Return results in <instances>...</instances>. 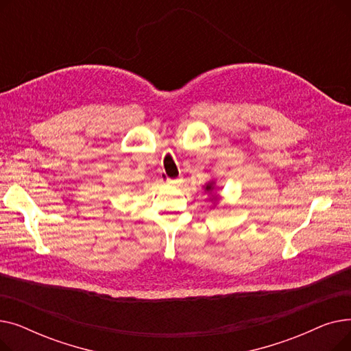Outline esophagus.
<instances>
[{
    "label": "esophagus",
    "instance_id": "obj_1",
    "mask_svg": "<svg viewBox=\"0 0 351 351\" xmlns=\"http://www.w3.org/2000/svg\"><path fill=\"white\" fill-rule=\"evenodd\" d=\"M182 182V179H166V183H168L169 186H176V185H179V183Z\"/></svg>",
    "mask_w": 351,
    "mask_h": 351
}]
</instances>
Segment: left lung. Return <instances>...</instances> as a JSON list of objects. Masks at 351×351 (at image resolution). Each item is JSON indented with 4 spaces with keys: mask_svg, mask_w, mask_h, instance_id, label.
<instances>
[{
    "mask_svg": "<svg viewBox=\"0 0 351 351\" xmlns=\"http://www.w3.org/2000/svg\"><path fill=\"white\" fill-rule=\"evenodd\" d=\"M204 189H205V193H208L209 196V200L213 204V206H216L219 204L220 200V196H219V188L216 186V180L212 179L209 182H206L204 185Z\"/></svg>",
    "mask_w": 351,
    "mask_h": 351,
    "instance_id": "1",
    "label": "left lung"
}]
</instances>
